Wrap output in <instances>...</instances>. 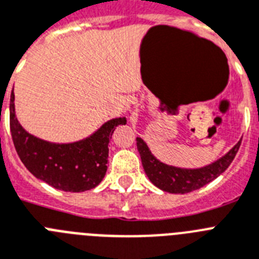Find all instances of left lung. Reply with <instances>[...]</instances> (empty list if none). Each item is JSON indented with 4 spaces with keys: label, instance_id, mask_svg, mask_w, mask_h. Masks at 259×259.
<instances>
[{
    "label": "left lung",
    "instance_id": "8db88e82",
    "mask_svg": "<svg viewBox=\"0 0 259 259\" xmlns=\"http://www.w3.org/2000/svg\"><path fill=\"white\" fill-rule=\"evenodd\" d=\"M240 145H241V141L237 142V145L231 148L224 156L213 161L212 164L197 168V169H186V168L168 165L157 160L151 154L145 141L142 138H137V148L141 155L143 169L150 181L156 188L161 189L163 192L173 193V194L190 193L207 185L212 180L219 177L229 167V164L232 163Z\"/></svg>",
    "mask_w": 259,
    "mask_h": 259
}]
</instances>
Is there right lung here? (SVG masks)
Here are the masks:
<instances>
[{
	"mask_svg": "<svg viewBox=\"0 0 259 259\" xmlns=\"http://www.w3.org/2000/svg\"><path fill=\"white\" fill-rule=\"evenodd\" d=\"M14 89L10 96V132L24 167L36 179L64 192L79 193L102 183L107 172L109 139L126 118L107 121L94 134L73 143H52L32 136L15 116Z\"/></svg>",
	"mask_w": 259,
	"mask_h": 259,
	"instance_id": "right-lung-1",
	"label": "right lung"
}]
</instances>
